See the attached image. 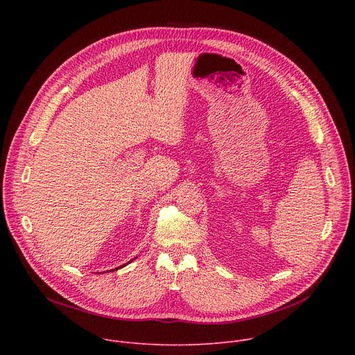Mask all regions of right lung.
<instances>
[{
	"label": "right lung",
	"instance_id": "right-lung-1",
	"mask_svg": "<svg viewBox=\"0 0 355 355\" xmlns=\"http://www.w3.org/2000/svg\"><path fill=\"white\" fill-rule=\"evenodd\" d=\"M133 260H135V259H133ZM133 260H130V261H133ZM130 261H129V263H130ZM129 263H126V264H129ZM126 264H123V266H121V267H118V268H115V270H119V268H122V267H125V266H126ZM115 270H111V271H115Z\"/></svg>",
	"mask_w": 355,
	"mask_h": 355
}]
</instances>
